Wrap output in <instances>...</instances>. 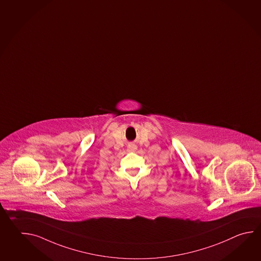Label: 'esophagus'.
I'll return each instance as SVG.
<instances>
[{
  "instance_id": "1",
  "label": "esophagus",
  "mask_w": 261,
  "mask_h": 261,
  "mask_svg": "<svg viewBox=\"0 0 261 261\" xmlns=\"http://www.w3.org/2000/svg\"><path fill=\"white\" fill-rule=\"evenodd\" d=\"M138 149V146L136 144L129 143L127 146V151L128 152H135L137 151Z\"/></svg>"
}]
</instances>
